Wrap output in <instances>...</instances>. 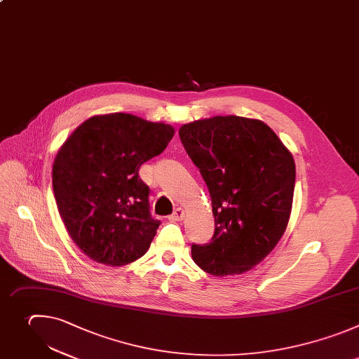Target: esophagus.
<instances>
[{"instance_id": "obj_1", "label": "esophagus", "mask_w": 359, "mask_h": 359, "mask_svg": "<svg viewBox=\"0 0 359 359\" xmlns=\"http://www.w3.org/2000/svg\"><path fill=\"white\" fill-rule=\"evenodd\" d=\"M184 217H185V210H184L182 208H177V209L174 210V213L170 215L168 219H170L171 222H180V221L184 219Z\"/></svg>"}]
</instances>
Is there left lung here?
<instances>
[{
  "mask_svg": "<svg viewBox=\"0 0 359 359\" xmlns=\"http://www.w3.org/2000/svg\"><path fill=\"white\" fill-rule=\"evenodd\" d=\"M180 138L212 199L215 232L194 262L225 277L259 264L287 228L296 182L290 150L262 120L215 116L182 124Z\"/></svg>",
  "mask_w": 359,
  "mask_h": 359,
  "instance_id": "8db88e82",
  "label": "left lung"
}]
</instances>
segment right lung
<instances>
[{
  "instance_id": "add662e5",
  "label": "right lung",
  "mask_w": 359,
  "mask_h": 359,
  "mask_svg": "<svg viewBox=\"0 0 359 359\" xmlns=\"http://www.w3.org/2000/svg\"><path fill=\"white\" fill-rule=\"evenodd\" d=\"M174 127L127 113L83 121L59 149L52 185L63 225L92 260L124 266L149 250L160 221L140 167L161 154Z\"/></svg>"
}]
</instances>
